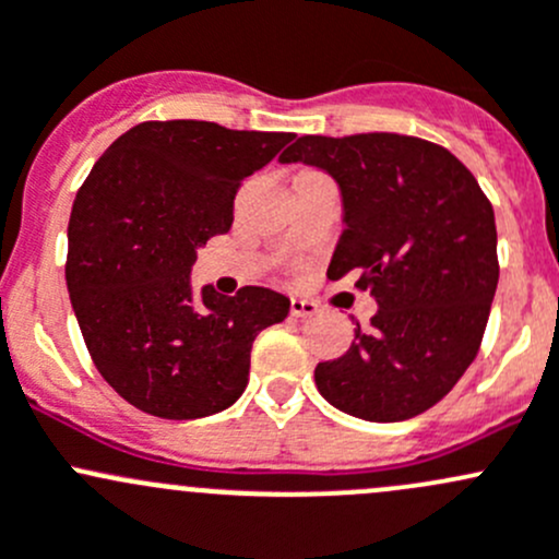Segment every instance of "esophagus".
Instances as JSON below:
<instances>
[{
  "mask_svg": "<svg viewBox=\"0 0 559 559\" xmlns=\"http://www.w3.org/2000/svg\"><path fill=\"white\" fill-rule=\"evenodd\" d=\"M318 312H320V307H318V301H312V298H304V296L290 298L293 318H314Z\"/></svg>",
  "mask_w": 559,
  "mask_h": 559,
  "instance_id": "obj_1",
  "label": "esophagus"
}]
</instances>
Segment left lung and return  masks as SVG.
<instances>
[{
    "mask_svg": "<svg viewBox=\"0 0 559 559\" xmlns=\"http://www.w3.org/2000/svg\"><path fill=\"white\" fill-rule=\"evenodd\" d=\"M280 164L325 171L342 195L328 277L358 272L377 314L314 368L322 399L368 423L439 404L474 364L498 287L495 212L444 147L404 134L298 136Z\"/></svg>",
    "mask_w": 559,
    "mask_h": 559,
    "instance_id": "8db88e82",
    "label": "left lung"
}]
</instances>
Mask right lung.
I'll use <instances>...</instances> for the list:
<instances>
[{
  "mask_svg": "<svg viewBox=\"0 0 559 559\" xmlns=\"http://www.w3.org/2000/svg\"><path fill=\"white\" fill-rule=\"evenodd\" d=\"M293 134L206 120H151L91 169L69 215L67 287L85 347L109 388L164 419L223 412L245 393L250 349L290 298L247 285L193 290L206 239L234 223V195Z\"/></svg>",
  "mask_w": 559,
  "mask_h": 559,
  "instance_id": "add662e5",
  "label": "right lung"
}]
</instances>
